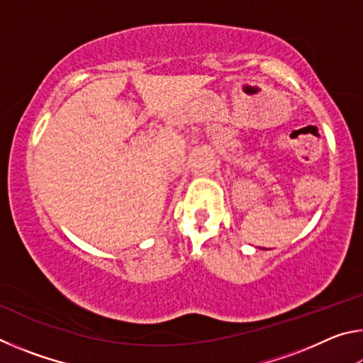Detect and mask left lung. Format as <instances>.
Returning <instances> with one entry per match:
<instances>
[{"mask_svg": "<svg viewBox=\"0 0 363 363\" xmlns=\"http://www.w3.org/2000/svg\"><path fill=\"white\" fill-rule=\"evenodd\" d=\"M262 250H267V248H262Z\"/></svg>", "mask_w": 363, "mask_h": 363, "instance_id": "8db88e82", "label": "left lung"}]
</instances>
